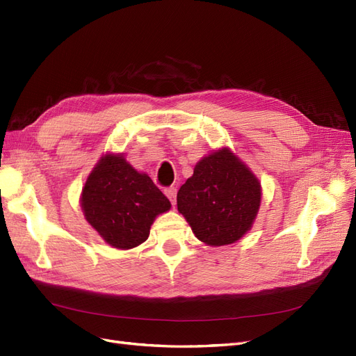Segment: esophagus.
Masks as SVG:
<instances>
[{
  "label": "esophagus",
  "instance_id": "1",
  "mask_svg": "<svg viewBox=\"0 0 356 356\" xmlns=\"http://www.w3.org/2000/svg\"><path fill=\"white\" fill-rule=\"evenodd\" d=\"M165 194H166V197L170 200V203L175 204V202H177V188L169 187V188L165 190Z\"/></svg>",
  "mask_w": 356,
  "mask_h": 356
}]
</instances>
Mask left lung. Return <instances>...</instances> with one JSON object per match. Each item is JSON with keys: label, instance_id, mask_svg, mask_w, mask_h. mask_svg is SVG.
<instances>
[{"label": "left lung", "instance_id": "obj_1", "mask_svg": "<svg viewBox=\"0 0 356 356\" xmlns=\"http://www.w3.org/2000/svg\"><path fill=\"white\" fill-rule=\"evenodd\" d=\"M261 195L259 179L225 147L195 165L177 194V206L200 241L225 246L252 228Z\"/></svg>", "mask_w": 356, "mask_h": 356}]
</instances>
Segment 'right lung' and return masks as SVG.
I'll return each instance as SVG.
<instances>
[{
    "mask_svg": "<svg viewBox=\"0 0 356 356\" xmlns=\"http://www.w3.org/2000/svg\"><path fill=\"white\" fill-rule=\"evenodd\" d=\"M81 206L85 219L107 244L127 250L149 238L153 220L170 209V202L124 154L107 153L85 182Z\"/></svg>",
    "mask_w": 356,
    "mask_h": 356,
    "instance_id": "obj_1",
    "label": "right lung"
}]
</instances>
